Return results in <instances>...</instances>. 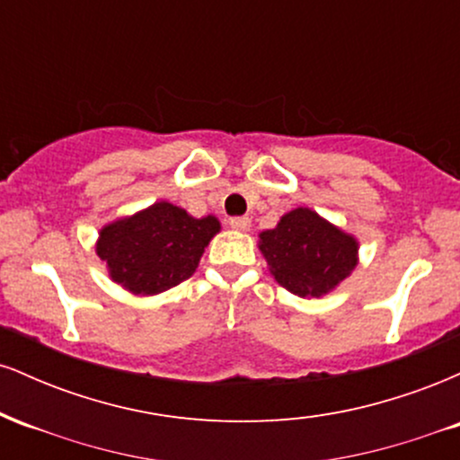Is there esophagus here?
Segmentation results:
<instances>
[{
	"label": "esophagus",
	"instance_id": "34e87169",
	"mask_svg": "<svg viewBox=\"0 0 460 460\" xmlns=\"http://www.w3.org/2000/svg\"><path fill=\"white\" fill-rule=\"evenodd\" d=\"M229 225L231 229L235 231H248V226H251V218H248V216H234V218H229Z\"/></svg>",
	"mask_w": 460,
	"mask_h": 460
}]
</instances>
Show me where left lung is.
I'll return each mask as SVG.
<instances>
[{
  "instance_id": "left-lung-1",
  "label": "left lung",
  "mask_w": 460,
  "mask_h": 460,
  "mask_svg": "<svg viewBox=\"0 0 460 460\" xmlns=\"http://www.w3.org/2000/svg\"><path fill=\"white\" fill-rule=\"evenodd\" d=\"M260 248L279 285L298 296H320L357 266V242L307 208L263 231Z\"/></svg>"
}]
</instances>
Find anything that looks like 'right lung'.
<instances>
[{"instance_id":"right-lung-1","label":"right lung","mask_w":460,"mask_h":460,"mask_svg":"<svg viewBox=\"0 0 460 460\" xmlns=\"http://www.w3.org/2000/svg\"><path fill=\"white\" fill-rule=\"evenodd\" d=\"M218 229L214 216L192 218L186 209L162 200L105 226L97 252L116 283L136 294H160L192 277Z\"/></svg>"}]
</instances>
